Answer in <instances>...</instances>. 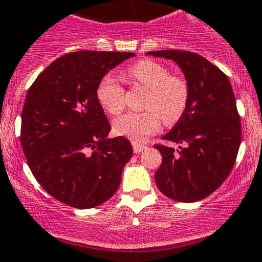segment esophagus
<instances>
[{
    "label": "esophagus",
    "instance_id": "1",
    "mask_svg": "<svg viewBox=\"0 0 262 262\" xmlns=\"http://www.w3.org/2000/svg\"><path fill=\"white\" fill-rule=\"evenodd\" d=\"M132 145H133L134 153H140V152H143L145 148H147V145L142 144V143H138V142H133L132 143Z\"/></svg>",
    "mask_w": 262,
    "mask_h": 262
}]
</instances>
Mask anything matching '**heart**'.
Segmentation results:
<instances>
[{
  "label": "heart",
  "instance_id": "1",
  "mask_svg": "<svg viewBox=\"0 0 262 262\" xmlns=\"http://www.w3.org/2000/svg\"><path fill=\"white\" fill-rule=\"evenodd\" d=\"M136 85L147 89L143 99V112H130L113 123L114 132L119 136L140 140L156 133L162 120L167 125L180 120L188 103V84L183 78L169 75L164 65L153 60H140L126 71ZM96 99L101 108L112 115L123 112L125 90L120 81L112 74L101 78L96 86Z\"/></svg>",
  "mask_w": 262,
  "mask_h": 262
}]
</instances>
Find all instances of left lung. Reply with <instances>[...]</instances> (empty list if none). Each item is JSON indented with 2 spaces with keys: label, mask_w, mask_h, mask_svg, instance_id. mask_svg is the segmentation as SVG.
<instances>
[{
  "label": "left lung",
  "mask_w": 262,
  "mask_h": 262,
  "mask_svg": "<svg viewBox=\"0 0 262 262\" xmlns=\"http://www.w3.org/2000/svg\"><path fill=\"white\" fill-rule=\"evenodd\" d=\"M147 55L177 62L189 89L183 115L162 138L183 147L174 150L154 145L162 154L154 176L157 187L178 202L203 200L228 177L240 148V114L231 82L216 65L194 52L162 50Z\"/></svg>",
  "instance_id": "1"
}]
</instances>
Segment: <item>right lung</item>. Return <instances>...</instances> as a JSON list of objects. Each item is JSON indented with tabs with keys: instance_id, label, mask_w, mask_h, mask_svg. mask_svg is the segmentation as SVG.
<instances>
[{
	"instance_id": "obj_1",
	"label": "right lung",
	"mask_w": 262,
	"mask_h": 262,
	"mask_svg": "<svg viewBox=\"0 0 262 262\" xmlns=\"http://www.w3.org/2000/svg\"><path fill=\"white\" fill-rule=\"evenodd\" d=\"M133 52L76 51L52 61L30 86L21 114V145L40 186L60 202L93 208L117 192L133 154L110 124L96 86Z\"/></svg>"
}]
</instances>
